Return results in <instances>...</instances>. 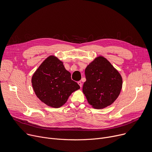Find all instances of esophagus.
<instances>
[{
	"label": "esophagus",
	"instance_id": "esophagus-1",
	"mask_svg": "<svg viewBox=\"0 0 152 152\" xmlns=\"http://www.w3.org/2000/svg\"><path fill=\"white\" fill-rule=\"evenodd\" d=\"M77 84H79V86H80V87L81 88L82 87V82H80V81H79L78 82H77Z\"/></svg>",
	"mask_w": 152,
	"mask_h": 152
}]
</instances>
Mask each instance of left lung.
<instances>
[{"label":"left lung","instance_id":"1","mask_svg":"<svg viewBox=\"0 0 152 152\" xmlns=\"http://www.w3.org/2000/svg\"><path fill=\"white\" fill-rule=\"evenodd\" d=\"M86 81L82 91L88 104L96 109L112 105L118 98L122 87L121 74L105 58L96 57L85 70Z\"/></svg>","mask_w":152,"mask_h":152}]
</instances>
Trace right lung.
Listing matches in <instances>:
<instances>
[{
	"instance_id": "add662e5",
	"label": "right lung",
	"mask_w": 152,
	"mask_h": 152,
	"mask_svg": "<svg viewBox=\"0 0 152 152\" xmlns=\"http://www.w3.org/2000/svg\"><path fill=\"white\" fill-rule=\"evenodd\" d=\"M31 84L37 97L52 108L62 107L72 93L80 88L63 62L53 55L40 65L31 77Z\"/></svg>"
}]
</instances>
